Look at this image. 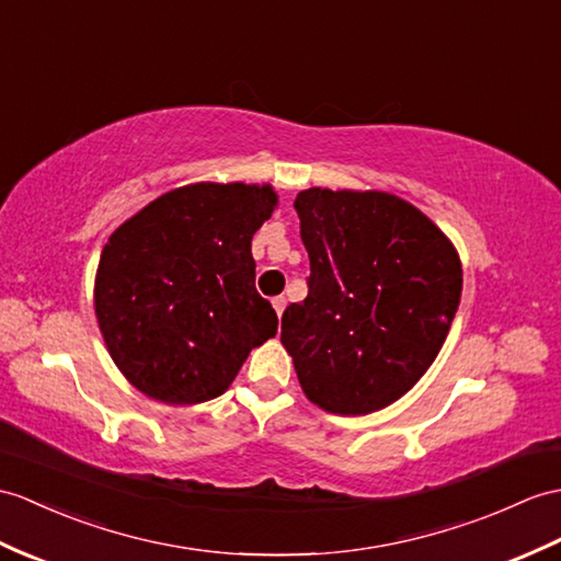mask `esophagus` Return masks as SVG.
Listing matches in <instances>:
<instances>
[{"label": "esophagus", "mask_w": 561, "mask_h": 561, "mask_svg": "<svg viewBox=\"0 0 561 561\" xmlns=\"http://www.w3.org/2000/svg\"><path fill=\"white\" fill-rule=\"evenodd\" d=\"M284 306H286V298H284V296H275V298H272V308H275L277 316H282Z\"/></svg>", "instance_id": "obj_1"}]
</instances>
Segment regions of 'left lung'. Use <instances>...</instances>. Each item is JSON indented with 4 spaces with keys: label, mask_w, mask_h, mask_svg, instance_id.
Masks as SVG:
<instances>
[{
    "label": "left lung",
    "mask_w": 561,
    "mask_h": 561,
    "mask_svg": "<svg viewBox=\"0 0 561 561\" xmlns=\"http://www.w3.org/2000/svg\"><path fill=\"white\" fill-rule=\"evenodd\" d=\"M308 296L282 316L304 394L336 415L401 399L433 366L461 301L463 270L433 219L385 191L296 195Z\"/></svg>",
    "instance_id": "8db88e82"
}]
</instances>
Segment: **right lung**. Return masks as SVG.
<instances>
[{
    "mask_svg": "<svg viewBox=\"0 0 561 561\" xmlns=\"http://www.w3.org/2000/svg\"><path fill=\"white\" fill-rule=\"evenodd\" d=\"M270 184H188L116 227L95 275V316L116 368L146 397L191 407L225 394L251 348L277 334L255 291L253 233Z\"/></svg>",
    "mask_w": 561,
    "mask_h": 561,
    "instance_id": "1",
    "label": "right lung"
}]
</instances>
